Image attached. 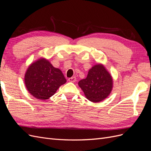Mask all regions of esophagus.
<instances>
[{"label":"esophagus","instance_id":"1","mask_svg":"<svg viewBox=\"0 0 151 151\" xmlns=\"http://www.w3.org/2000/svg\"><path fill=\"white\" fill-rule=\"evenodd\" d=\"M68 80L69 82H71V83H74V82L76 81V77H70V78L68 79Z\"/></svg>","mask_w":151,"mask_h":151}]
</instances>
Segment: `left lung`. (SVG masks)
I'll return each mask as SVG.
<instances>
[{
	"label": "left lung",
	"mask_w": 151,
	"mask_h": 151,
	"mask_svg": "<svg viewBox=\"0 0 151 151\" xmlns=\"http://www.w3.org/2000/svg\"><path fill=\"white\" fill-rule=\"evenodd\" d=\"M79 86L90 101L98 103L106 99L113 89L112 76L101 63L90 68L86 79L79 82Z\"/></svg>",
	"instance_id": "8db88e82"
}]
</instances>
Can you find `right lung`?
I'll return each mask as SVG.
<instances>
[{"label":"right lung","mask_w":151,"mask_h":151,"mask_svg":"<svg viewBox=\"0 0 151 151\" xmlns=\"http://www.w3.org/2000/svg\"><path fill=\"white\" fill-rule=\"evenodd\" d=\"M67 82L62 71L54 67L47 59L40 58L31 63L24 76L28 92L40 100H46Z\"/></svg>","instance_id":"add662e5"}]
</instances>
